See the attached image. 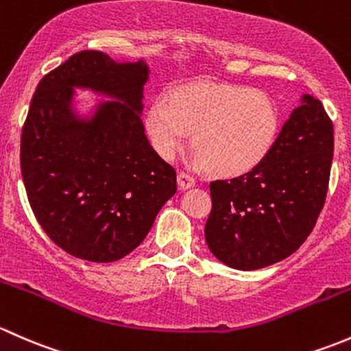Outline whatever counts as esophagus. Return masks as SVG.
I'll return each instance as SVG.
<instances>
[{"label":"esophagus","mask_w":351,"mask_h":351,"mask_svg":"<svg viewBox=\"0 0 351 351\" xmlns=\"http://www.w3.org/2000/svg\"><path fill=\"white\" fill-rule=\"evenodd\" d=\"M177 182H179L180 189H189V187H193L194 184H196V180H194L193 176H189L187 172L182 171L177 174Z\"/></svg>","instance_id":"obj_1"}]
</instances>
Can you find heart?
<instances>
[{
	"instance_id": "obj_1",
	"label": "heart",
	"mask_w": 351,
	"mask_h": 351,
	"mask_svg": "<svg viewBox=\"0 0 351 351\" xmlns=\"http://www.w3.org/2000/svg\"><path fill=\"white\" fill-rule=\"evenodd\" d=\"M149 140L172 158L189 132L194 158L218 176H241L265 160L280 132V113L265 91L237 84L196 82L152 101Z\"/></svg>"
}]
</instances>
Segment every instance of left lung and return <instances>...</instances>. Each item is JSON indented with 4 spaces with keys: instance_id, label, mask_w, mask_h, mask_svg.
<instances>
[{
    "instance_id": "8db88e82",
    "label": "left lung",
    "mask_w": 351,
    "mask_h": 351,
    "mask_svg": "<svg viewBox=\"0 0 351 351\" xmlns=\"http://www.w3.org/2000/svg\"><path fill=\"white\" fill-rule=\"evenodd\" d=\"M333 145L324 106L304 95L262 164L209 184L204 237L213 255L233 269L256 270L294 254L326 201Z\"/></svg>"
}]
</instances>
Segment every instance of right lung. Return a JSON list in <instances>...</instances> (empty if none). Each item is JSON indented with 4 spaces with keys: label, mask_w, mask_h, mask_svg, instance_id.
I'll list each match as a JSON object with an SVG mask.
<instances>
[{
    "label": "right lung",
    "mask_w": 351,
    "mask_h": 351,
    "mask_svg": "<svg viewBox=\"0 0 351 351\" xmlns=\"http://www.w3.org/2000/svg\"><path fill=\"white\" fill-rule=\"evenodd\" d=\"M149 67L82 50L38 82L21 132L28 202L47 237L77 258L117 262L147 237L177 191L176 169L149 143L140 114ZM74 87L117 99L79 119Z\"/></svg>",
    "instance_id": "1"
}]
</instances>
